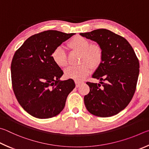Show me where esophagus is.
I'll list each match as a JSON object with an SVG mask.
<instances>
[{
  "label": "esophagus",
  "instance_id": "esophagus-1",
  "mask_svg": "<svg viewBox=\"0 0 149 149\" xmlns=\"http://www.w3.org/2000/svg\"><path fill=\"white\" fill-rule=\"evenodd\" d=\"M82 82H79V81H77V80H75V84H76V87H79L80 85L82 84Z\"/></svg>",
  "mask_w": 149,
  "mask_h": 149
}]
</instances>
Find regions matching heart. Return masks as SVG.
Returning <instances> with one entry per match:
<instances>
[{
    "label": "heart",
    "mask_w": 149,
    "mask_h": 149,
    "mask_svg": "<svg viewBox=\"0 0 149 149\" xmlns=\"http://www.w3.org/2000/svg\"><path fill=\"white\" fill-rule=\"evenodd\" d=\"M67 47L73 51L80 52V62L82 64L77 66H70L64 70L67 79L80 81L89 74L90 66L95 69L103 60V50L101 47L96 44H91L90 41L83 36H73L67 42ZM52 58L57 66L63 67L67 65L66 53L62 47L58 46L54 49Z\"/></svg>",
    "instance_id": "1"
}]
</instances>
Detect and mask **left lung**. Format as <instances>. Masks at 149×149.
<instances>
[{
	"label": "left lung",
	"instance_id": "1",
	"mask_svg": "<svg viewBox=\"0 0 149 149\" xmlns=\"http://www.w3.org/2000/svg\"><path fill=\"white\" fill-rule=\"evenodd\" d=\"M80 35L96 42L103 50L102 62L92 75L102 85L86 83L90 92L84 98L86 107L97 116L115 115L126 107L134 95L139 60L128 42L111 31L100 29Z\"/></svg>",
	"mask_w": 149,
	"mask_h": 149
}]
</instances>
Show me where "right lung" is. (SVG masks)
Wrapping results in <instances>:
<instances>
[{"label":"right lung","instance_id":"right-lung-1","mask_svg":"<svg viewBox=\"0 0 149 149\" xmlns=\"http://www.w3.org/2000/svg\"><path fill=\"white\" fill-rule=\"evenodd\" d=\"M74 35L44 31L28 38L15 52L11 64L13 90L20 105L35 118L59 114L75 87L72 79L60 80L63 72L52 58L54 49Z\"/></svg>","mask_w":149,"mask_h":149}]
</instances>
